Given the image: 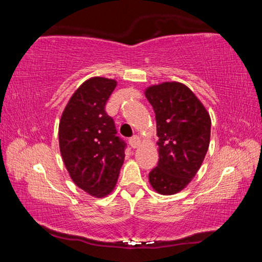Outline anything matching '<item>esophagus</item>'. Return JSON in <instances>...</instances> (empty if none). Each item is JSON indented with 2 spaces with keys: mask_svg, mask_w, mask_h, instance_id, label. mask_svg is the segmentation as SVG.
<instances>
[{
  "mask_svg": "<svg viewBox=\"0 0 262 262\" xmlns=\"http://www.w3.org/2000/svg\"><path fill=\"white\" fill-rule=\"evenodd\" d=\"M140 143H141V139L137 135L132 136L129 139V144L132 148H137L140 145Z\"/></svg>",
  "mask_w": 262,
  "mask_h": 262,
  "instance_id": "esophagus-1",
  "label": "esophagus"
}]
</instances>
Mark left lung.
<instances>
[{
  "label": "left lung",
  "instance_id": "1",
  "mask_svg": "<svg viewBox=\"0 0 262 262\" xmlns=\"http://www.w3.org/2000/svg\"><path fill=\"white\" fill-rule=\"evenodd\" d=\"M145 97L156 114L159 148L158 164L149 173V183L159 194H176L190 183L206 157L210 142L209 113L178 82L149 86Z\"/></svg>",
  "mask_w": 262,
  "mask_h": 262
}]
</instances>
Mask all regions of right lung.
<instances>
[{"instance_id": "add662e5", "label": "right lung", "mask_w": 262, "mask_h": 262, "mask_svg": "<svg viewBox=\"0 0 262 262\" xmlns=\"http://www.w3.org/2000/svg\"><path fill=\"white\" fill-rule=\"evenodd\" d=\"M115 86L114 79H88L69 99L59 125L60 151L70 178L97 198L112 192L125 159V141L105 111Z\"/></svg>"}]
</instances>
